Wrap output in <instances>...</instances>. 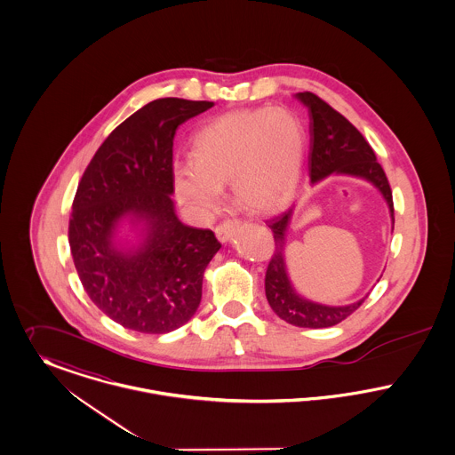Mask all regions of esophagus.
Listing matches in <instances>:
<instances>
[{
	"label": "esophagus",
	"instance_id": "esophagus-1",
	"mask_svg": "<svg viewBox=\"0 0 455 455\" xmlns=\"http://www.w3.org/2000/svg\"><path fill=\"white\" fill-rule=\"evenodd\" d=\"M237 227H239V220H235V218H228V220H223V221H220V223L216 225L214 234H216L218 241L227 242L230 237H232V234L235 232V228H237Z\"/></svg>",
	"mask_w": 455,
	"mask_h": 455
}]
</instances>
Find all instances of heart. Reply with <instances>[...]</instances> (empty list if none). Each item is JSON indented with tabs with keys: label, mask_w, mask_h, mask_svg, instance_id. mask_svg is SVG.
Returning <instances> with one entry per match:
<instances>
[{
	"label": "heart",
	"mask_w": 455,
	"mask_h": 455,
	"mask_svg": "<svg viewBox=\"0 0 455 455\" xmlns=\"http://www.w3.org/2000/svg\"><path fill=\"white\" fill-rule=\"evenodd\" d=\"M304 129L282 108H254L220 115L192 139V163L173 168L182 204L212 218L221 210V188L232 182L242 204L269 212L283 204L299 180Z\"/></svg>",
	"instance_id": "heart-1"
}]
</instances>
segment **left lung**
<instances>
[{"instance_id": "obj_1", "label": "left lung", "mask_w": 455, "mask_h": 455, "mask_svg": "<svg viewBox=\"0 0 455 455\" xmlns=\"http://www.w3.org/2000/svg\"><path fill=\"white\" fill-rule=\"evenodd\" d=\"M297 98L309 111L311 146L307 156V172L311 182H318L333 172L366 179L368 182L379 188V192L388 203L394 218L392 188L381 164L376 161L373 148L364 139V135L361 134L344 115H340L337 109L323 101L320 96L304 91L299 92ZM291 214L292 210L267 220V227L271 228L275 241V252L267 263L265 275L267 302L278 318L294 326L328 328L339 324L352 313H355L364 302V299L350 306L330 307L295 294L289 282L283 259L285 230L291 221Z\"/></svg>"}]
</instances>
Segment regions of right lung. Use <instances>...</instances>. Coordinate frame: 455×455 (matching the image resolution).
<instances>
[{"label": "right lung", "mask_w": 455, "mask_h": 455, "mask_svg": "<svg viewBox=\"0 0 455 455\" xmlns=\"http://www.w3.org/2000/svg\"><path fill=\"white\" fill-rule=\"evenodd\" d=\"M212 101L161 98L137 109L100 146L72 203L68 242L91 300L124 328L168 333L199 307L203 278L221 243L210 228L184 225L173 212V137ZM148 223L134 255L110 242L116 221Z\"/></svg>", "instance_id": "1"}]
</instances>
